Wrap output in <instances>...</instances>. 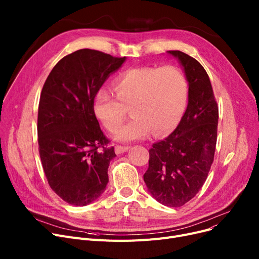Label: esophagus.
<instances>
[{
    "label": "esophagus",
    "mask_w": 259,
    "mask_h": 259,
    "mask_svg": "<svg viewBox=\"0 0 259 259\" xmlns=\"http://www.w3.org/2000/svg\"><path fill=\"white\" fill-rule=\"evenodd\" d=\"M128 150H129L128 146H118V145L115 146V153L116 154H121V153H124Z\"/></svg>",
    "instance_id": "obj_1"
}]
</instances>
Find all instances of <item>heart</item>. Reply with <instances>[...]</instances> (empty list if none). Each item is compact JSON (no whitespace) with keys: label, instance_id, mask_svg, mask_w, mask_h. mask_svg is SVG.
I'll use <instances>...</instances> for the list:
<instances>
[{"label":"heart","instance_id":"obj_1","mask_svg":"<svg viewBox=\"0 0 259 259\" xmlns=\"http://www.w3.org/2000/svg\"><path fill=\"white\" fill-rule=\"evenodd\" d=\"M116 95L101 89L94 99V111L109 130H115L128 114L133 117L119 127L114 138L132 142L162 137L180 122L188 102V81L176 66L135 67L114 80Z\"/></svg>","mask_w":259,"mask_h":259}]
</instances>
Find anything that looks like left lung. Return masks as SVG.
Listing matches in <instances>:
<instances>
[{
    "label": "left lung",
    "mask_w": 259,
    "mask_h": 259,
    "mask_svg": "<svg viewBox=\"0 0 259 259\" xmlns=\"http://www.w3.org/2000/svg\"><path fill=\"white\" fill-rule=\"evenodd\" d=\"M167 52L184 68L188 106L176 129L149 150L144 181L158 202L176 208L191 200L208 178L216 148L219 106L200 63L180 50Z\"/></svg>",
    "instance_id": "obj_1"
}]
</instances>
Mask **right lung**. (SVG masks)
<instances>
[{
  "label": "right lung",
  "mask_w": 259,
  "mask_h": 259,
  "mask_svg": "<svg viewBox=\"0 0 259 259\" xmlns=\"http://www.w3.org/2000/svg\"><path fill=\"white\" fill-rule=\"evenodd\" d=\"M126 58L79 49L53 67L40 92L38 153L50 188L72 206L98 199L116 156L94 113V99Z\"/></svg>",
  "instance_id": "add662e5"
}]
</instances>
